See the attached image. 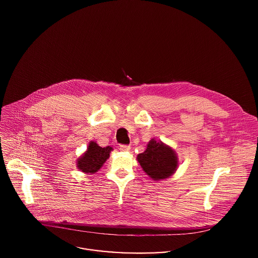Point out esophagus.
<instances>
[{"instance_id": "1", "label": "esophagus", "mask_w": 258, "mask_h": 258, "mask_svg": "<svg viewBox=\"0 0 258 258\" xmlns=\"http://www.w3.org/2000/svg\"><path fill=\"white\" fill-rule=\"evenodd\" d=\"M120 150L123 151V152H128V151H130V146H128V145H121L120 146Z\"/></svg>"}]
</instances>
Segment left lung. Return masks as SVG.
I'll list each match as a JSON object with an SVG mask.
<instances>
[{
    "instance_id": "1",
    "label": "left lung",
    "mask_w": 258,
    "mask_h": 258,
    "mask_svg": "<svg viewBox=\"0 0 258 258\" xmlns=\"http://www.w3.org/2000/svg\"><path fill=\"white\" fill-rule=\"evenodd\" d=\"M137 159L148 176L156 181L169 178L178 166L175 151L154 139L148 143L147 149L139 154Z\"/></svg>"
}]
</instances>
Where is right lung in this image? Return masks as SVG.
Here are the masks:
<instances>
[{
	"mask_svg": "<svg viewBox=\"0 0 258 258\" xmlns=\"http://www.w3.org/2000/svg\"><path fill=\"white\" fill-rule=\"evenodd\" d=\"M111 150L110 146L102 148L95 142H90L87 151L77 161L78 169L88 174L97 172L109 158Z\"/></svg>",
	"mask_w": 258,
	"mask_h": 258,
	"instance_id": "add662e5",
	"label": "right lung"
}]
</instances>
